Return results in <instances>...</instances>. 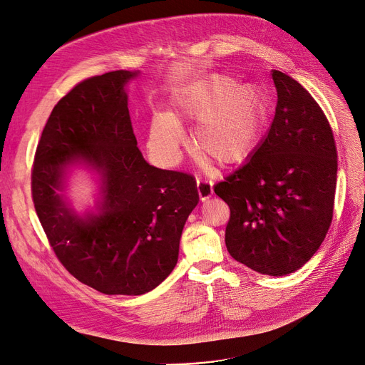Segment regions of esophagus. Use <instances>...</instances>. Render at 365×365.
I'll use <instances>...</instances> for the list:
<instances>
[{
    "label": "esophagus",
    "mask_w": 365,
    "mask_h": 365,
    "mask_svg": "<svg viewBox=\"0 0 365 365\" xmlns=\"http://www.w3.org/2000/svg\"><path fill=\"white\" fill-rule=\"evenodd\" d=\"M196 185H197V195H199L200 200H207L212 196L214 190H212V182L211 181H207L203 178H197Z\"/></svg>",
    "instance_id": "esophagus-1"
}]
</instances>
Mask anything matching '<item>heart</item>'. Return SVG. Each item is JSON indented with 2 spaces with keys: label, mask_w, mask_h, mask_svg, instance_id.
I'll list each match as a JSON object with an SVG mask.
<instances>
[{
  "label": "heart",
  "mask_w": 365,
  "mask_h": 365,
  "mask_svg": "<svg viewBox=\"0 0 365 365\" xmlns=\"http://www.w3.org/2000/svg\"><path fill=\"white\" fill-rule=\"evenodd\" d=\"M178 120L197 121L193 130L196 150L217 163L232 165L249 155L262 132L267 101L255 83H238L225 75L184 85L173 97ZM182 128L168 112L155 113L148 133V150L157 162L173 166L181 157Z\"/></svg>",
  "instance_id": "1"
}]
</instances>
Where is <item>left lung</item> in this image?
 Instances as JSON below:
<instances>
[{"label": "left lung", "instance_id": "1", "mask_svg": "<svg viewBox=\"0 0 365 365\" xmlns=\"http://www.w3.org/2000/svg\"><path fill=\"white\" fill-rule=\"evenodd\" d=\"M271 76L277 106L269 132L214 192L230 210L225 235L230 256L253 271L279 277L299 269L327 237L337 148L310 93L279 70Z\"/></svg>", "mask_w": 365, "mask_h": 365}]
</instances>
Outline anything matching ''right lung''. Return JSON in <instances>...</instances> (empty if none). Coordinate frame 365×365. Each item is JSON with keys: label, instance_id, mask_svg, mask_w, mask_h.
<instances>
[{"label": "right lung", "instance_id": "add662e5", "mask_svg": "<svg viewBox=\"0 0 365 365\" xmlns=\"http://www.w3.org/2000/svg\"><path fill=\"white\" fill-rule=\"evenodd\" d=\"M136 75L116 70L73 86L43 128L31 170L34 208L55 256L106 295H142L166 279L199 200L190 173L154 168L136 147L124 90ZM79 159L102 175L101 211L85 219L57 193Z\"/></svg>", "mask_w": 365, "mask_h": 365}]
</instances>
